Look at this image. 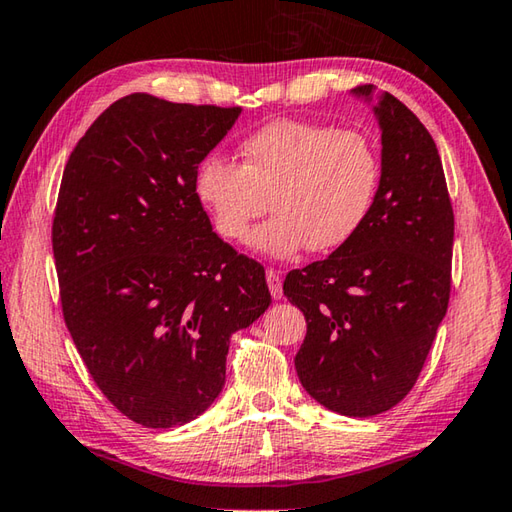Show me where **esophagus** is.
Returning a JSON list of instances; mask_svg holds the SVG:
<instances>
[{"label": "esophagus", "mask_w": 512, "mask_h": 512, "mask_svg": "<svg viewBox=\"0 0 512 512\" xmlns=\"http://www.w3.org/2000/svg\"><path fill=\"white\" fill-rule=\"evenodd\" d=\"M265 276H267V285H269V292H272V296L274 298H281V294H283V285H281V274L276 272V269H272L269 267L267 272H265Z\"/></svg>", "instance_id": "34e87169"}]
</instances>
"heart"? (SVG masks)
Here are the masks:
<instances>
[{"mask_svg": "<svg viewBox=\"0 0 512 512\" xmlns=\"http://www.w3.org/2000/svg\"><path fill=\"white\" fill-rule=\"evenodd\" d=\"M240 167L209 156L198 165L194 191L216 234L245 243L269 205L276 216L254 238L276 258L298 249L323 254L345 245L368 220L381 180L374 142L361 131L278 120L238 147Z\"/></svg>", "mask_w": 512, "mask_h": 512, "instance_id": "heart-1", "label": "heart"}]
</instances>
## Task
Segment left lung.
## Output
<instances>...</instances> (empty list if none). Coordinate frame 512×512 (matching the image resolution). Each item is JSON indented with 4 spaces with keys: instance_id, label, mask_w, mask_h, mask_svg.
<instances>
[{
    "instance_id": "obj_1",
    "label": "left lung",
    "mask_w": 512,
    "mask_h": 512,
    "mask_svg": "<svg viewBox=\"0 0 512 512\" xmlns=\"http://www.w3.org/2000/svg\"><path fill=\"white\" fill-rule=\"evenodd\" d=\"M363 84L356 93L370 95ZM381 182L363 227L325 260L292 269L283 292L305 314L303 388L327 410L374 417L417 383L452 287L455 214L437 144L385 93Z\"/></svg>"
}]
</instances>
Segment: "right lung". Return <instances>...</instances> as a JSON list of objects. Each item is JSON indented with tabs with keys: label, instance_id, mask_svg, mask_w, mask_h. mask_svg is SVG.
Returning <instances> with one entry per match:
<instances>
[{
	"label": "right lung",
	"instance_id": "add662e5",
	"mask_svg": "<svg viewBox=\"0 0 512 512\" xmlns=\"http://www.w3.org/2000/svg\"><path fill=\"white\" fill-rule=\"evenodd\" d=\"M238 113L133 93L64 167L51 236L64 323L104 397L144 428L205 412L231 336L272 303L265 267L218 238L194 191Z\"/></svg>",
	"mask_w": 512,
	"mask_h": 512
}]
</instances>
